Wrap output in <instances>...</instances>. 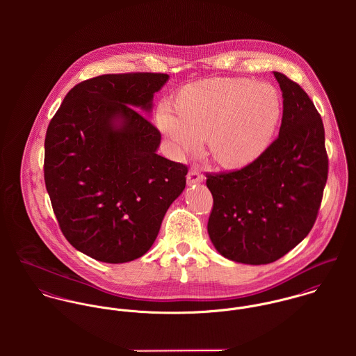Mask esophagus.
Segmentation results:
<instances>
[{
    "mask_svg": "<svg viewBox=\"0 0 356 356\" xmlns=\"http://www.w3.org/2000/svg\"><path fill=\"white\" fill-rule=\"evenodd\" d=\"M186 179H188V184L189 185H193V184H203L204 177L202 175V172L199 170H195L192 168L188 175H186Z\"/></svg>",
    "mask_w": 356,
    "mask_h": 356,
    "instance_id": "esophagus-1",
    "label": "esophagus"
}]
</instances>
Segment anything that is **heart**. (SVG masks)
Segmentation results:
<instances>
[{"label":"heart","instance_id":"1","mask_svg":"<svg viewBox=\"0 0 356 356\" xmlns=\"http://www.w3.org/2000/svg\"><path fill=\"white\" fill-rule=\"evenodd\" d=\"M282 113L277 89L244 78H212L186 86L178 108L161 102L156 123L175 157L202 149L227 168H244L264 152Z\"/></svg>","mask_w":356,"mask_h":356}]
</instances>
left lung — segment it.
<instances>
[{
  "label": "left lung",
  "mask_w": 356,
  "mask_h": 356,
  "mask_svg": "<svg viewBox=\"0 0 356 356\" xmlns=\"http://www.w3.org/2000/svg\"><path fill=\"white\" fill-rule=\"evenodd\" d=\"M273 74L284 99L278 138L243 170L207 179L213 197L211 243L244 264L275 261L305 240L327 179L321 115L298 83Z\"/></svg>",
  "instance_id": "8db88e82"
}]
</instances>
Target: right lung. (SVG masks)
<instances>
[{"mask_svg":"<svg viewBox=\"0 0 356 356\" xmlns=\"http://www.w3.org/2000/svg\"><path fill=\"white\" fill-rule=\"evenodd\" d=\"M167 74H108L64 97L45 137V185L68 243L104 263L147 254L188 168L160 154L143 115Z\"/></svg>","mask_w":356,"mask_h":356,"instance_id":"obj_1","label":"right lung"}]
</instances>
